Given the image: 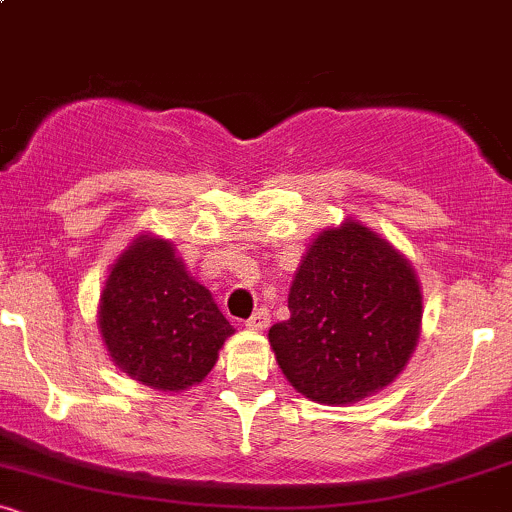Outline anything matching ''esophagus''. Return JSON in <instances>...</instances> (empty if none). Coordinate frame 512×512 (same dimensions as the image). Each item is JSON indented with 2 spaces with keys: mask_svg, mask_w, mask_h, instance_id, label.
Returning <instances> with one entry per match:
<instances>
[{
  "mask_svg": "<svg viewBox=\"0 0 512 512\" xmlns=\"http://www.w3.org/2000/svg\"><path fill=\"white\" fill-rule=\"evenodd\" d=\"M245 327L252 332H264L269 327V310L267 308H257L255 313L248 322H245Z\"/></svg>",
  "mask_w": 512,
  "mask_h": 512,
  "instance_id": "esophagus-1",
  "label": "esophagus"
}]
</instances>
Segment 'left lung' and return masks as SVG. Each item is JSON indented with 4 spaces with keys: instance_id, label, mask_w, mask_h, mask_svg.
<instances>
[{
    "instance_id": "obj_1",
    "label": "left lung",
    "mask_w": 512,
    "mask_h": 512,
    "mask_svg": "<svg viewBox=\"0 0 512 512\" xmlns=\"http://www.w3.org/2000/svg\"><path fill=\"white\" fill-rule=\"evenodd\" d=\"M291 317L269 330L281 373L317 404L344 407L395 383L419 344L424 293L390 240L346 219L322 228L289 291Z\"/></svg>"
}]
</instances>
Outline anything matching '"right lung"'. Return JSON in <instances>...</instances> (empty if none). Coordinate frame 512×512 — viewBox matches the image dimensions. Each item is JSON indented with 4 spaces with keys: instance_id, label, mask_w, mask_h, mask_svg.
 <instances>
[{
    "instance_id": "add662e5",
    "label": "right lung",
    "mask_w": 512,
    "mask_h": 512,
    "mask_svg": "<svg viewBox=\"0 0 512 512\" xmlns=\"http://www.w3.org/2000/svg\"><path fill=\"white\" fill-rule=\"evenodd\" d=\"M96 317L115 366L158 392L202 383L236 332L173 243L146 231L110 264Z\"/></svg>"
}]
</instances>
